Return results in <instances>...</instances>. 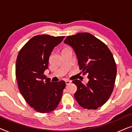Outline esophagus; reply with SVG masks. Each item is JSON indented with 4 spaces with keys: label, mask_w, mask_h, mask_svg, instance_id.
Listing matches in <instances>:
<instances>
[{
    "label": "esophagus",
    "mask_w": 132,
    "mask_h": 132,
    "mask_svg": "<svg viewBox=\"0 0 132 132\" xmlns=\"http://www.w3.org/2000/svg\"><path fill=\"white\" fill-rule=\"evenodd\" d=\"M70 84H71V82L69 80H65V84L67 85H70Z\"/></svg>",
    "instance_id": "esophagus-1"
}]
</instances>
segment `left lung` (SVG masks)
Listing matches in <instances>:
<instances>
[{
  "instance_id": "1",
  "label": "left lung",
  "mask_w": 132,
  "mask_h": 132,
  "mask_svg": "<svg viewBox=\"0 0 132 132\" xmlns=\"http://www.w3.org/2000/svg\"><path fill=\"white\" fill-rule=\"evenodd\" d=\"M64 43L75 50L80 73L88 75L86 84L73 81L77 86L76 100L84 109H97L108 100L114 87L117 66L113 55L104 43L87 32L68 36Z\"/></svg>"
}]
</instances>
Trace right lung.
Segmentation results:
<instances>
[{
	"label": "right lung",
	"instance_id": "right-lung-1",
	"mask_svg": "<svg viewBox=\"0 0 132 132\" xmlns=\"http://www.w3.org/2000/svg\"><path fill=\"white\" fill-rule=\"evenodd\" d=\"M62 37L48 35L32 38L20 50L15 65L19 91L29 105L40 113H48L57 107L65 87L64 80L50 82L44 72L55 47L62 42Z\"/></svg>",
	"mask_w": 132,
	"mask_h": 132
}]
</instances>
